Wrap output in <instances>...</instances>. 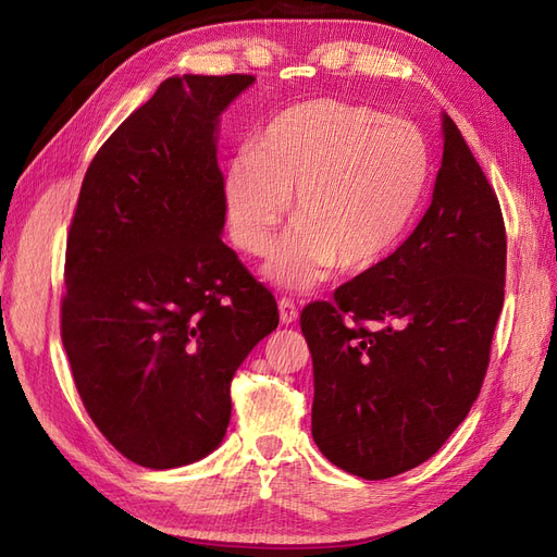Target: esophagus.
Instances as JSON below:
<instances>
[{
	"mask_svg": "<svg viewBox=\"0 0 557 557\" xmlns=\"http://www.w3.org/2000/svg\"><path fill=\"white\" fill-rule=\"evenodd\" d=\"M278 313H281V323H295L297 320V315H299V311H297V305L293 299H288V297H283V299H278Z\"/></svg>",
	"mask_w": 557,
	"mask_h": 557,
	"instance_id": "34e87169",
	"label": "esophagus"
}]
</instances>
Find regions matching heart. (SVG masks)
<instances>
[{
    "label": "heart",
    "instance_id": "obj_1",
    "mask_svg": "<svg viewBox=\"0 0 557 557\" xmlns=\"http://www.w3.org/2000/svg\"><path fill=\"white\" fill-rule=\"evenodd\" d=\"M430 148L404 117L332 99L278 113L225 174L232 242L267 256L290 209L297 227L267 276L309 290L339 262L367 269L407 232L425 193Z\"/></svg>",
    "mask_w": 557,
    "mask_h": 557
}]
</instances>
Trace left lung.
<instances>
[{
  "label": "left lung",
  "mask_w": 557,
  "mask_h": 557,
  "mask_svg": "<svg viewBox=\"0 0 557 557\" xmlns=\"http://www.w3.org/2000/svg\"><path fill=\"white\" fill-rule=\"evenodd\" d=\"M504 276L499 199L444 115L442 166L409 239L299 318L313 360L311 432L332 465L381 481L444 446L481 393Z\"/></svg>",
  "instance_id": "8db88e82"
}]
</instances>
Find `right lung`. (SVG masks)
Wrapping results in <instances>:
<instances>
[{"instance_id":"right-lung-1","label":"right lung","mask_w":557,"mask_h":557,"mask_svg":"<svg viewBox=\"0 0 557 557\" xmlns=\"http://www.w3.org/2000/svg\"><path fill=\"white\" fill-rule=\"evenodd\" d=\"M250 74L172 76L92 158L66 234L60 334L83 407L148 469L209 455L230 383L278 325L272 290L223 244L218 117Z\"/></svg>"}]
</instances>
